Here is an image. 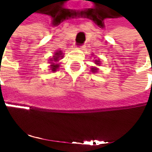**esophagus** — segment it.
Segmentation results:
<instances>
[{"label": "esophagus", "mask_w": 152, "mask_h": 152, "mask_svg": "<svg viewBox=\"0 0 152 152\" xmlns=\"http://www.w3.org/2000/svg\"><path fill=\"white\" fill-rule=\"evenodd\" d=\"M78 48H79V49H81V50L85 49V45H81V46H79V47H78Z\"/></svg>", "instance_id": "esophagus-1"}]
</instances>
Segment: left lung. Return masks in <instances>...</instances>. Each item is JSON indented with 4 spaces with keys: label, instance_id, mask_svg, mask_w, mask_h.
<instances>
[{
    "label": "left lung",
    "instance_id": "1",
    "mask_svg": "<svg viewBox=\"0 0 152 152\" xmlns=\"http://www.w3.org/2000/svg\"><path fill=\"white\" fill-rule=\"evenodd\" d=\"M94 62H95V64H97V65H100V61L99 60H94ZM91 70H92L93 73H96L98 71V69L97 68H95V67H93L92 69H91Z\"/></svg>",
    "mask_w": 152,
    "mask_h": 152
}]
</instances>
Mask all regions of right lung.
Listing matches in <instances>:
<instances>
[{"label": "right lung", "instance_id": "right-lung-1", "mask_svg": "<svg viewBox=\"0 0 152 152\" xmlns=\"http://www.w3.org/2000/svg\"><path fill=\"white\" fill-rule=\"evenodd\" d=\"M61 58H63V53L62 51H57L54 53V56L53 57V58L50 59V70L52 72H56L58 67H59V64H57V62H58Z\"/></svg>", "mask_w": 152, "mask_h": 152}]
</instances>
